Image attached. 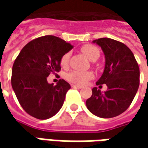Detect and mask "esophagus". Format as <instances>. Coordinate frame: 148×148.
I'll list each match as a JSON object with an SVG mask.
<instances>
[{
  "instance_id": "esophagus-1",
  "label": "esophagus",
  "mask_w": 148,
  "mask_h": 148,
  "mask_svg": "<svg viewBox=\"0 0 148 148\" xmlns=\"http://www.w3.org/2000/svg\"><path fill=\"white\" fill-rule=\"evenodd\" d=\"M73 88H77V89H82V86H77V85H72L71 86Z\"/></svg>"
}]
</instances>
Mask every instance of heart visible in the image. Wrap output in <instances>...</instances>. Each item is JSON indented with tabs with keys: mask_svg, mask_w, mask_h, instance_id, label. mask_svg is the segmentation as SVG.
<instances>
[{
	"mask_svg": "<svg viewBox=\"0 0 148 148\" xmlns=\"http://www.w3.org/2000/svg\"><path fill=\"white\" fill-rule=\"evenodd\" d=\"M81 51L85 54L89 59L91 61H96L99 57V49L92 44H85L81 48ZM70 58V53H66L63 54L60 60V63L62 66L65 67L68 65ZM93 78V74L90 71H72L66 74V79L70 82L82 86L86 84L88 81Z\"/></svg>",
	"mask_w": 148,
	"mask_h": 148,
	"instance_id": "heart-1",
	"label": "heart"
}]
</instances>
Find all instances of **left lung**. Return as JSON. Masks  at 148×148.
I'll use <instances>...</instances> for the list:
<instances>
[{"label": "left lung", "instance_id": "8db88e82", "mask_svg": "<svg viewBox=\"0 0 148 148\" xmlns=\"http://www.w3.org/2000/svg\"><path fill=\"white\" fill-rule=\"evenodd\" d=\"M101 47L105 57L103 75L97 86L106 84L107 90L94 87L86 104L89 110L99 118H113L126 110L139 86V66L134 53L119 41L101 38L93 41Z\"/></svg>", "mask_w": 148, "mask_h": 148}]
</instances>
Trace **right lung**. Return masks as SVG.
I'll list each match as a JSON object with an SVG mask.
<instances>
[{
  "label": "right lung",
  "mask_w": 148,
  "mask_h": 148,
  "mask_svg": "<svg viewBox=\"0 0 148 148\" xmlns=\"http://www.w3.org/2000/svg\"><path fill=\"white\" fill-rule=\"evenodd\" d=\"M71 49L63 39L45 35L29 42L14 60L12 88L21 107L32 117L47 119L62 108L71 86L63 79L53 86L47 77L51 73L58 75L62 56Z\"/></svg>",
  "instance_id": "add662e5"
}]
</instances>
